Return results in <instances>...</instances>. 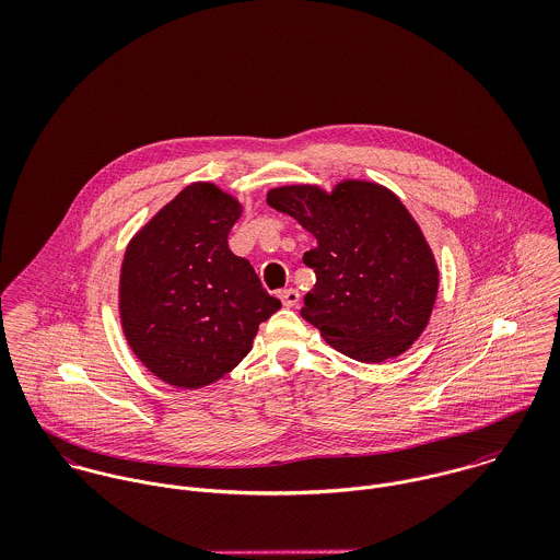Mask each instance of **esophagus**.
I'll return each mask as SVG.
<instances>
[{
    "mask_svg": "<svg viewBox=\"0 0 560 560\" xmlns=\"http://www.w3.org/2000/svg\"><path fill=\"white\" fill-rule=\"evenodd\" d=\"M278 298L282 300L284 308H295L300 304V291L298 289H284L278 293Z\"/></svg>",
    "mask_w": 560,
    "mask_h": 560,
    "instance_id": "esophagus-1",
    "label": "esophagus"
}]
</instances>
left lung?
<instances>
[{
	"label": "left lung",
	"instance_id": "left-lung-1",
	"mask_svg": "<svg viewBox=\"0 0 560 560\" xmlns=\"http://www.w3.org/2000/svg\"><path fill=\"white\" fill-rule=\"evenodd\" d=\"M267 205L295 218L317 247L304 254L317 282L302 317L340 353L384 362L407 351L427 327L440 271L420 226L384 185L342 180L284 185Z\"/></svg>",
	"mask_w": 560,
	"mask_h": 560
}]
</instances>
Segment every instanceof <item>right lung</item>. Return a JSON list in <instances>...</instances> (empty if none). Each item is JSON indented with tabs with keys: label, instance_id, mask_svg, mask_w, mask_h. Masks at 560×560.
Returning a JSON list of instances; mask_svg holds the SVG:
<instances>
[{
	"label": "right lung",
	"instance_id": "add662e5",
	"mask_svg": "<svg viewBox=\"0 0 560 560\" xmlns=\"http://www.w3.org/2000/svg\"><path fill=\"white\" fill-rule=\"evenodd\" d=\"M237 198L194 183L131 240L120 269V323L131 351L161 382L196 390L231 373L258 325L282 304L229 233Z\"/></svg>",
	"mask_w": 560,
	"mask_h": 560
}]
</instances>
